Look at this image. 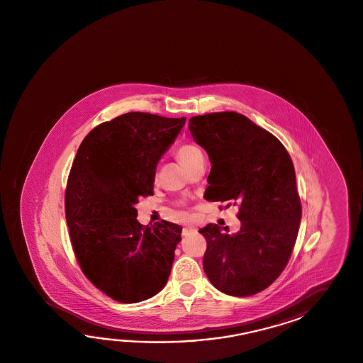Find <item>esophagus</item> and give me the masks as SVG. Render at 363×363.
Instances as JSON below:
<instances>
[{
  "label": "esophagus",
  "instance_id": "1",
  "mask_svg": "<svg viewBox=\"0 0 363 363\" xmlns=\"http://www.w3.org/2000/svg\"><path fill=\"white\" fill-rule=\"evenodd\" d=\"M196 231H198V230L193 228V226H189V228L184 229V235L187 237V235H191V234H196Z\"/></svg>",
  "mask_w": 363,
  "mask_h": 363
}]
</instances>
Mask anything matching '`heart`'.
I'll return each instance as SVG.
<instances>
[{
    "mask_svg": "<svg viewBox=\"0 0 363 363\" xmlns=\"http://www.w3.org/2000/svg\"><path fill=\"white\" fill-rule=\"evenodd\" d=\"M201 155V151L196 146L194 145H182L181 147L177 150V157L185 164L186 167L190 168V165L195 162L196 157H199Z\"/></svg>",
    "mask_w": 363,
    "mask_h": 363,
    "instance_id": "1",
    "label": "heart"
}]
</instances>
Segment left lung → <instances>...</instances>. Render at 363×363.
Instances as JSON below:
<instances>
[{"label":"left lung","mask_w":363,"mask_h":363,"mask_svg":"<svg viewBox=\"0 0 363 363\" xmlns=\"http://www.w3.org/2000/svg\"><path fill=\"white\" fill-rule=\"evenodd\" d=\"M194 141L212 164L206 190L211 201L239 203L240 229L208 223L203 267L216 289L251 296L273 283L289 262L301 221L296 174L277 137L238 112H216L189 121Z\"/></svg>","instance_id":"obj_1"}]
</instances>
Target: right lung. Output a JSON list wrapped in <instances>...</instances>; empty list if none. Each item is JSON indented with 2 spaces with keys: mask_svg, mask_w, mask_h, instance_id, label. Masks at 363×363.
Returning <instances> with one entry per match:
<instances>
[{
  "mask_svg": "<svg viewBox=\"0 0 363 363\" xmlns=\"http://www.w3.org/2000/svg\"><path fill=\"white\" fill-rule=\"evenodd\" d=\"M185 121L128 112L94 128L77 150L66 190L71 243L85 277L118 303L155 296L169 278L182 228L141 225L135 204L154 195L156 165Z\"/></svg>",
  "mask_w": 363,
  "mask_h": 363,
  "instance_id": "right-lung-1",
  "label": "right lung"
}]
</instances>
